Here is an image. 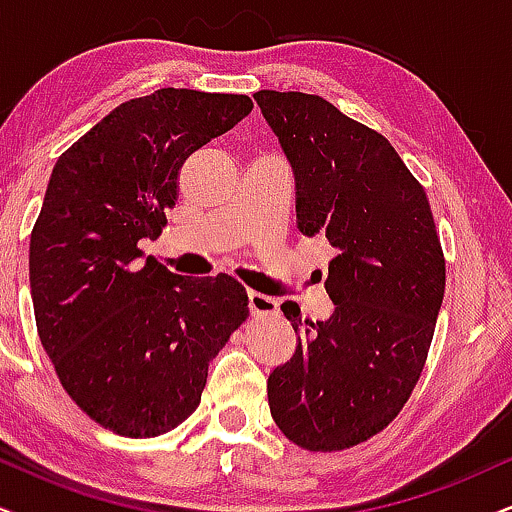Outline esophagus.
I'll return each mask as SVG.
<instances>
[{"label":"esophagus","instance_id":"obj_1","mask_svg":"<svg viewBox=\"0 0 512 512\" xmlns=\"http://www.w3.org/2000/svg\"><path fill=\"white\" fill-rule=\"evenodd\" d=\"M248 307H250V312L257 316H271L278 312V302L274 300V297L255 293V290H250L248 293Z\"/></svg>","mask_w":512,"mask_h":512}]
</instances>
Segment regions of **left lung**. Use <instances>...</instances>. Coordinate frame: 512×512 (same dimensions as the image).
<instances>
[{"label": "left lung", "instance_id": "left-lung-1", "mask_svg": "<svg viewBox=\"0 0 512 512\" xmlns=\"http://www.w3.org/2000/svg\"><path fill=\"white\" fill-rule=\"evenodd\" d=\"M295 174L297 229L335 255L326 321L281 309L295 354L267 380L271 418L309 451L357 446L409 401L444 300V252L425 189L383 134L316 94H255Z\"/></svg>", "mask_w": 512, "mask_h": 512}]
</instances>
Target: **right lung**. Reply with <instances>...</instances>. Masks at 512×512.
I'll use <instances>...</instances> for the list:
<instances>
[{
    "label": "right lung",
    "mask_w": 512,
    "mask_h": 512,
    "mask_svg": "<svg viewBox=\"0 0 512 512\" xmlns=\"http://www.w3.org/2000/svg\"><path fill=\"white\" fill-rule=\"evenodd\" d=\"M252 111L245 94L196 89L120 103L51 172L30 236L37 333L63 390L122 437H158L196 411L208 366L248 319L236 278L177 276L158 238L186 158Z\"/></svg>",
    "instance_id": "right-lung-1"
}]
</instances>
